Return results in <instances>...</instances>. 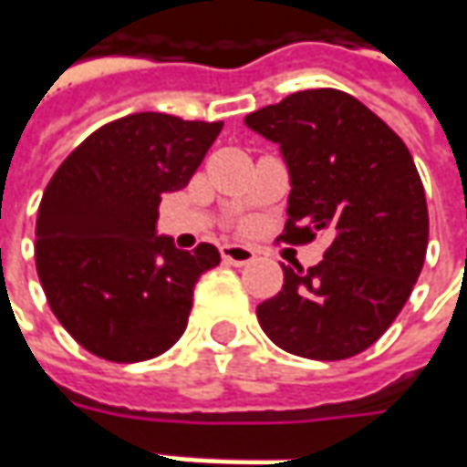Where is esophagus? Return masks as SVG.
Returning <instances> with one entry per match:
<instances>
[{
	"instance_id": "esophagus-1",
	"label": "esophagus",
	"mask_w": 467,
	"mask_h": 467,
	"mask_svg": "<svg viewBox=\"0 0 467 467\" xmlns=\"http://www.w3.org/2000/svg\"><path fill=\"white\" fill-rule=\"evenodd\" d=\"M219 253H222L224 264L248 265L255 261V253H253V248H248V245H233V243H230V245H222Z\"/></svg>"
}]
</instances>
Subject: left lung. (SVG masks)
<instances>
[{
    "label": "left lung",
    "instance_id": "obj_1",
    "mask_svg": "<svg viewBox=\"0 0 467 467\" xmlns=\"http://www.w3.org/2000/svg\"><path fill=\"white\" fill-rule=\"evenodd\" d=\"M245 123L282 147L292 178L289 219L276 240L330 237L317 265H282V292L258 305V323L295 357H357L390 328L424 268L429 212L409 147L333 88L292 92Z\"/></svg>",
    "mask_w": 467,
    "mask_h": 467
}]
</instances>
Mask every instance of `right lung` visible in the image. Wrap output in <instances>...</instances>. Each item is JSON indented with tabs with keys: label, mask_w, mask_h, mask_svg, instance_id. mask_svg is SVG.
I'll use <instances>...</instances> for the list:
<instances>
[{
	"label": "right lung",
	"mask_w": 467,
	"mask_h": 467,
	"mask_svg": "<svg viewBox=\"0 0 467 467\" xmlns=\"http://www.w3.org/2000/svg\"><path fill=\"white\" fill-rule=\"evenodd\" d=\"M222 121L131 113L92 131L54 172L36 219L46 299L82 348L108 362H144L183 336L193 286L219 264L154 234L160 202L193 178Z\"/></svg>",
	"instance_id": "1"
}]
</instances>
